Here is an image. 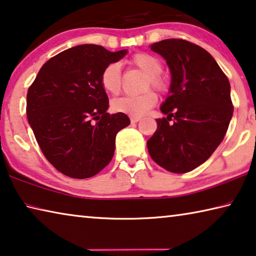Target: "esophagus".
<instances>
[{
	"label": "esophagus",
	"instance_id": "obj_1",
	"mask_svg": "<svg viewBox=\"0 0 256 256\" xmlns=\"http://www.w3.org/2000/svg\"><path fill=\"white\" fill-rule=\"evenodd\" d=\"M140 120V116H130V122H132V124H136V122H138Z\"/></svg>",
	"mask_w": 256,
	"mask_h": 256
}]
</instances>
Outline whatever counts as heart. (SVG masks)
Returning <instances> with one entry per match:
<instances>
[{
  "mask_svg": "<svg viewBox=\"0 0 256 256\" xmlns=\"http://www.w3.org/2000/svg\"><path fill=\"white\" fill-rule=\"evenodd\" d=\"M128 62L148 74L145 88L148 89L152 87L160 94L168 92L169 84L167 78L161 76L162 64L159 58L148 52H137L129 58ZM100 82L104 92L110 95H118L121 89V70L119 64L111 62L106 65L100 73ZM156 102H158L156 94L148 90L138 96L114 98L111 102V108L116 113H124L130 116H140L152 108Z\"/></svg>",
  "mask_w": 256,
  "mask_h": 256,
  "instance_id": "heart-1",
  "label": "heart"
}]
</instances>
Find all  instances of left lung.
Listing matches in <instances>:
<instances>
[{"instance_id":"8db88e82","label":"left lung","mask_w":256,"mask_h":256,"mask_svg":"<svg viewBox=\"0 0 256 256\" xmlns=\"http://www.w3.org/2000/svg\"><path fill=\"white\" fill-rule=\"evenodd\" d=\"M170 68L166 118L148 140L151 158L170 172L194 170L213 154L229 127L234 105L230 84L210 52L182 38L153 43Z\"/></svg>"}]
</instances>
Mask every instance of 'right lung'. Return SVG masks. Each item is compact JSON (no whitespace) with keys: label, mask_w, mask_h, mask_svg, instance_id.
<instances>
[{"label":"right lung","mask_w":256,"mask_h":256,"mask_svg":"<svg viewBox=\"0 0 256 256\" xmlns=\"http://www.w3.org/2000/svg\"><path fill=\"white\" fill-rule=\"evenodd\" d=\"M127 50L111 52L97 44L62 51L44 62L27 92L28 124L43 156L68 178H92L112 160L116 136L130 124L110 114L100 76Z\"/></svg>","instance_id":"add662e5"}]
</instances>
